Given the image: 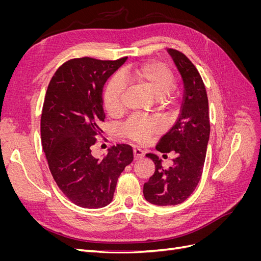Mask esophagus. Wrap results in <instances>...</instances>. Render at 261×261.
<instances>
[{
  "mask_svg": "<svg viewBox=\"0 0 261 261\" xmlns=\"http://www.w3.org/2000/svg\"><path fill=\"white\" fill-rule=\"evenodd\" d=\"M144 158V151L140 149H134V159L135 160H139L143 159Z\"/></svg>",
  "mask_w": 261,
  "mask_h": 261,
  "instance_id": "1",
  "label": "esophagus"
}]
</instances>
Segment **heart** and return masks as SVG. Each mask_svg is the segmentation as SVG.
<instances>
[{
    "mask_svg": "<svg viewBox=\"0 0 261 261\" xmlns=\"http://www.w3.org/2000/svg\"><path fill=\"white\" fill-rule=\"evenodd\" d=\"M123 81L145 87L159 99L161 103H167L170 99V91L175 85V76L167 64L159 61H149L123 68L120 77L111 78L103 91V105L111 116H117L123 110L125 92ZM159 130L160 126L155 121L139 116H132L121 127L123 135L135 143H144Z\"/></svg>",
    "mask_w": 261,
    "mask_h": 261,
    "instance_id": "1",
    "label": "heart"
}]
</instances>
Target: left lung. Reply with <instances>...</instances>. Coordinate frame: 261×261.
<instances>
[{
  "label": "left lung",
  "instance_id": "obj_1",
  "mask_svg": "<svg viewBox=\"0 0 261 261\" xmlns=\"http://www.w3.org/2000/svg\"><path fill=\"white\" fill-rule=\"evenodd\" d=\"M168 52L183 78L184 97L177 121L155 147L162 153H175L173 165L165 170L155 154H146L155 171L144 185V196L156 206H175L193 194L202 174L210 135L208 97L199 72L184 53Z\"/></svg>",
  "mask_w": 261,
  "mask_h": 261
}]
</instances>
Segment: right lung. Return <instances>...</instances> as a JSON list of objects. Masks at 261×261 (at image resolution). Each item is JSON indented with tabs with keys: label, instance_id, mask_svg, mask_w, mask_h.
Wrapping results in <instances>:
<instances>
[{
	"label": "right lung",
	"instance_id": "add662e5",
	"mask_svg": "<svg viewBox=\"0 0 261 261\" xmlns=\"http://www.w3.org/2000/svg\"><path fill=\"white\" fill-rule=\"evenodd\" d=\"M126 59L69 60L54 73L45 93L40 127L43 151L55 183L82 208L108 206L118 177L134 159L128 145L110 148L102 160L91 154L106 118L103 86Z\"/></svg>",
	"mask_w": 261,
	"mask_h": 261
}]
</instances>
